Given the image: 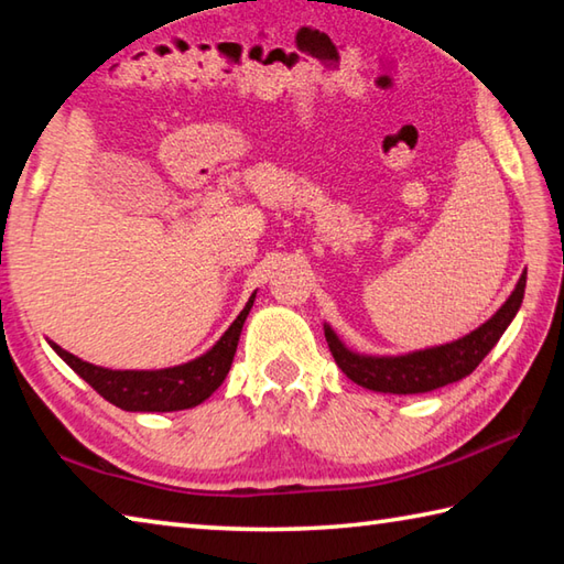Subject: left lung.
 Wrapping results in <instances>:
<instances>
[{"label": "left lung", "instance_id": "1", "mask_svg": "<svg viewBox=\"0 0 564 564\" xmlns=\"http://www.w3.org/2000/svg\"><path fill=\"white\" fill-rule=\"evenodd\" d=\"M525 295V273L520 275L516 291L508 295V301L500 305L498 313L486 321L474 333L458 337L454 343L426 347V350L406 352V355H360L347 350L340 337L335 335L330 325H325V340L335 362L350 377L355 384L372 392L384 394H422L432 392L444 384L464 380L480 365V360L494 350V345L506 333V327L513 323V317L523 303Z\"/></svg>", "mask_w": 564, "mask_h": 564}]
</instances>
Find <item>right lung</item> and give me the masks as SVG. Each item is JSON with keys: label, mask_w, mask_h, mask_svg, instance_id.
Instances as JSON below:
<instances>
[{"label": "right lung", "mask_w": 564, "mask_h": 564, "mask_svg": "<svg viewBox=\"0 0 564 564\" xmlns=\"http://www.w3.org/2000/svg\"><path fill=\"white\" fill-rule=\"evenodd\" d=\"M253 299L256 293L209 352L192 362L167 367V370H108V367L78 360L76 355L66 352L56 343L48 340V345L70 370L84 377L110 404L126 409V412H180V409L202 404L204 399L214 394V389H219V384L227 380Z\"/></svg>", "instance_id": "obj_1"}]
</instances>
